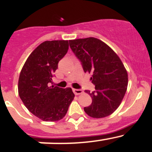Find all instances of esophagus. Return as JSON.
<instances>
[{"mask_svg":"<svg viewBox=\"0 0 152 152\" xmlns=\"http://www.w3.org/2000/svg\"><path fill=\"white\" fill-rule=\"evenodd\" d=\"M73 91L76 95H79L83 93V90H81V89H73Z\"/></svg>","mask_w":152,"mask_h":152,"instance_id":"obj_1","label":"esophagus"}]
</instances>
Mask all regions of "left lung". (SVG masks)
<instances>
[{
    "label": "left lung",
    "mask_w": 152,
    "mask_h": 152,
    "mask_svg": "<svg viewBox=\"0 0 152 152\" xmlns=\"http://www.w3.org/2000/svg\"><path fill=\"white\" fill-rule=\"evenodd\" d=\"M72 51L80 61L85 73L92 74L95 90L85 92L92 104L84 110L89 116L101 118L114 113L123 100L128 75L121 60L107 44L94 37L69 41Z\"/></svg>",
    "instance_id": "1"
}]
</instances>
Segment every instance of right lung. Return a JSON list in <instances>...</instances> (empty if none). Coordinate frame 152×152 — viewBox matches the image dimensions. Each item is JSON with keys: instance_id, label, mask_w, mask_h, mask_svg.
<instances>
[{"instance_id": "1", "label": "right lung", "mask_w": 152, "mask_h": 152, "mask_svg": "<svg viewBox=\"0 0 152 152\" xmlns=\"http://www.w3.org/2000/svg\"><path fill=\"white\" fill-rule=\"evenodd\" d=\"M68 48L67 40L42 42L31 53L20 74V98L32 114L45 121L63 118L74 98L70 87H50L58 63Z\"/></svg>"}]
</instances>
